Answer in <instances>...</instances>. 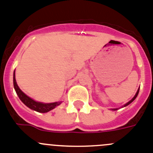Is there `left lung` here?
<instances>
[{"label":"left lung","instance_id":"obj_1","mask_svg":"<svg viewBox=\"0 0 153 153\" xmlns=\"http://www.w3.org/2000/svg\"><path fill=\"white\" fill-rule=\"evenodd\" d=\"M139 91H140V88H139V89H138V91H137V94H136V95H135V96H134V97H133V99H132V100H130V101H129V102H128V103H126V104H125V105H124V107H126V106L129 105V104H130V103H132V102H133V100H135V99H136V97H137V95H138V94H139ZM113 110H114V111H115V110H117V109H113Z\"/></svg>","mask_w":153,"mask_h":153}]
</instances>
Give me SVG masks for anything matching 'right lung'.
<instances>
[{"label": "right lung", "instance_id": "obj_1", "mask_svg": "<svg viewBox=\"0 0 153 153\" xmlns=\"http://www.w3.org/2000/svg\"><path fill=\"white\" fill-rule=\"evenodd\" d=\"M13 87L16 91L17 95H18L19 98L20 99L22 102L25 104L26 106L30 108V109L34 110V111H37L39 113H46L49 112L51 110L54 109L55 107L61 104L60 102H55V103H50V104H43L41 102H36L35 100H33L32 98H30L27 95H26L25 94L23 93L20 88L18 87L17 84H16V79H15V71L13 72Z\"/></svg>", "mask_w": 153, "mask_h": 153}]
</instances>
